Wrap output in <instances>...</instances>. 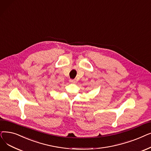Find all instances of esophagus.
I'll return each mask as SVG.
<instances>
[{"instance_id":"esophagus-1","label":"esophagus","mask_w":151,"mask_h":151,"mask_svg":"<svg viewBox=\"0 0 151 151\" xmlns=\"http://www.w3.org/2000/svg\"><path fill=\"white\" fill-rule=\"evenodd\" d=\"M69 81H70L71 83H76V79H70Z\"/></svg>"}]
</instances>
